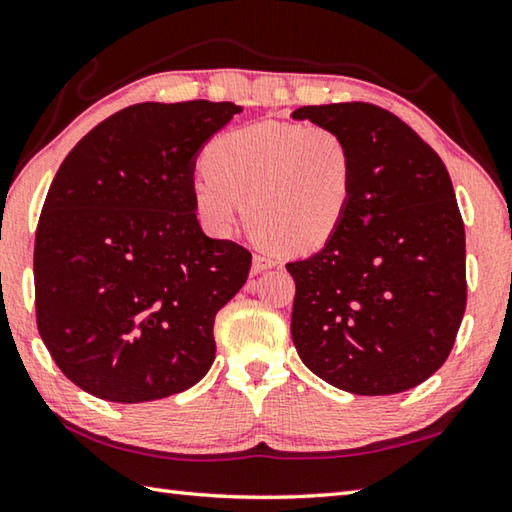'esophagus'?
<instances>
[{"instance_id": "esophagus-1", "label": "esophagus", "mask_w": 512, "mask_h": 512, "mask_svg": "<svg viewBox=\"0 0 512 512\" xmlns=\"http://www.w3.org/2000/svg\"><path fill=\"white\" fill-rule=\"evenodd\" d=\"M275 266V259L266 257V255H255L253 259V273H262L266 268H273Z\"/></svg>"}]
</instances>
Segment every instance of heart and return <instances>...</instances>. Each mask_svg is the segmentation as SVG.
<instances>
[{
  "instance_id": "1",
  "label": "heart",
  "mask_w": 512,
  "mask_h": 512,
  "mask_svg": "<svg viewBox=\"0 0 512 512\" xmlns=\"http://www.w3.org/2000/svg\"><path fill=\"white\" fill-rule=\"evenodd\" d=\"M194 181L203 224L226 235L244 201L259 244L315 253L345 224L356 192V161L336 129L302 123H255L212 138Z\"/></svg>"
}]
</instances>
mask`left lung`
I'll return each instance as SVG.
<instances>
[{
    "mask_svg": "<svg viewBox=\"0 0 512 512\" xmlns=\"http://www.w3.org/2000/svg\"><path fill=\"white\" fill-rule=\"evenodd\" d=\"M345 136L356 192L320 253L286 264L291 336L329 385L387 396L421 385L454 347L466 311V230L441 156L369 102L293 111Z\"/></svg>",
    "mask_w": 512,
    "mask_h": 512,
    "instance_id": "left-lung-1",
    "label": "left lung"
}]
</instances>
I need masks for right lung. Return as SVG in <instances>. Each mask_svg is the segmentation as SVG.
Wrapping results in <instances>:
<instances>
[{"instance_id": "right-lung-1", "label": "right lung", "mask_w": 512, "mask_h": 512, "mask_svg": "<svg viewBox=\"0 0 512 512\" xmlns=\"http://www.w3.org/2000/svg\"><path fill=\"white\" fill-rule=\"evenodd\" d=\"M241 107L138 102L62 161L35 230L37 331L71 383L111 403L185 392L215 362V315L253 255L203 235L194 159Z\"/></svg>"}]
</instances>
